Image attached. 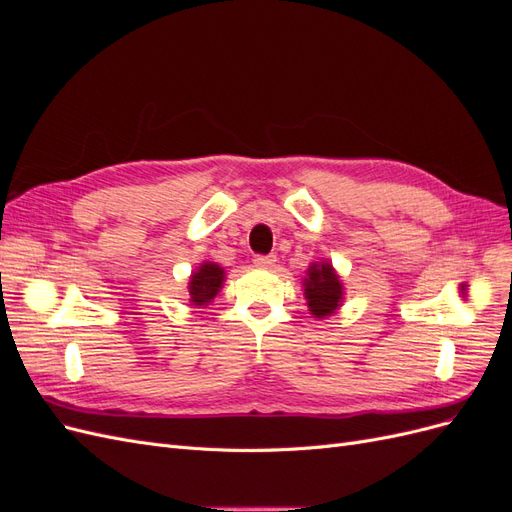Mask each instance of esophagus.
<instances>
[{
  "label": "esophagus",
  "mask_w": 512,
  "mask_h": 512,
  "mask_svg": "<svg viewBox=\"0 0 512 512\" xmlns=\"http://www.w3.org/2000/svg\"><path fill=\"white\" fill-rule=\"evenodd\" d=\"M277 262V258L273 256V254H269V256H256L254 258V265L258 267V269H271L273 265Z\"/></svg>",
  "instance_id": "1"
}]
</instances>
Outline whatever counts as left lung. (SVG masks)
<instances>
[{"mask_svg": "<svg viewBox=\"0 0 512 512\" xmlns=\"http://www.w3.org/2000/svg\"><path fill=\"white\" fill-rule=\"evenodd\" d=\"M307 307L314 318L335 314L344 301V286L331 262H312L303 280Z\"/></svg>", "mask_w": 512, "mask_h": 512, "instance_id": "1", "label": "left lung"}]
</instances>
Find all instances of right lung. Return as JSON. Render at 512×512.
<instances>
[{
  "instance_id": "obj_1",
  "label": "right lung",
  "mask_w": 512,
  "mask_h": 512,
  "mask_svg": "<svg viewBox=\"0 0 512 512\" xmlns=\"http://www.w3.org/2000/svg\"><path fill=\"white\" fill-rule=\"evenodd\" d=\"M224 269L215 262H203L192 275H190V303L192 305H209L215 294L220 292L224 284Z\"/></svg>"
}]
</instances>
